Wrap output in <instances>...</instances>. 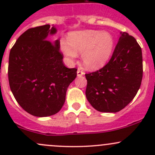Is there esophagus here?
<instances>
[{
	"instance_id": "esophagus-1",
	"label": "esophagus",
	"mask_w": 155,
	"mask_h": 155,
	"mask_svg": "<svg viewBox=\"0 0 155 155\" xmlns=\"http://www.w3.org/2000/svg\"><path fill=\"white\" fill-rule=\"evenodd\" d=\"M83 75H84V72L82 71V70H77V76L80 77V76H83Z\"/></svg>"
}]
</instances>
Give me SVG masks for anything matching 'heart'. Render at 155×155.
<instances>
[{"label":"heart","instance_id":"heart-1","mask_svg":"<svg viewBox=\"0 0 155 155\" xmlns=\"http://www.w3.org/2000/svg\"><path fill=\"white\" fill-rule=\"evenodd\" d=\"M115 47V38L108 31L94 30L73 31L68 41L60 40V48L67 61L72 63L82 52V62L89 70H97L107 64Z\"/></svg>","mask_w":155,"mask_h":155}]
</instances>
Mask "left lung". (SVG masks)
<instances>
[{
	"mask_svg": "<svg viewBox=\"0 0 155 155\" xmlns=\"http://www.w3.org/2000/svg\"><path fill=\"white\" fill-rule=\"evenodd\" d=\"M143 73L141 47L134 37L121 32L109 61L97 71L85 74L87 100L99 112H119L138 92Z\"/></svg>",
	"mask_w": 155,
	"mask_h": 155,
	"instance_id": "obj_1",
	"label": "left lung"
}]
</instances>
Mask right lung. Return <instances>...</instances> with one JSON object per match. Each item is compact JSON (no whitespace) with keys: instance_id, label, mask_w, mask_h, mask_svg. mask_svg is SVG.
Wrapping results in <instances>:
<instances>
[{"instance_id":"add662e5","label":"right lung","mask_w":155,"mask_h":155,"mask_svg":"<svg viewBox=\"0 0 155 155\" xmlns=\"http://www.w3.org/2000/svg\"><path fill=\"white\" fill-rule=\"evenodd\" d=\"M57 29L49 25L32 28L18 38L9 56V84L20 107L31 115L47 117L61 110L77 69L63 63L60 40H47Z\"/></svg>"}]
</instances>
